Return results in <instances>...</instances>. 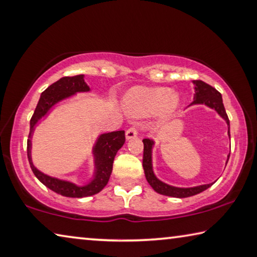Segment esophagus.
Instances as JSON below:
<instances>
[{
  "label": "esophagus",
  "mask_w": 257,
  "mask_h": 257,
  "mask_svg": "<svg viewBox=\"0 0 257 257\" xmlns=\"http://www.w3.org/2000/svg\"><path fill=\"white\" fill-rule=\"evenodd\" d=\"M137 129L135 127H130L129 129H127V132H125V138L127 140H132V138H135L137 137Z\"/></svg>",
  "instance_id": "esophagus-1"
}]
</instances>
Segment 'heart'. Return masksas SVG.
<instances>
[{"label": "heart", "mask_w": 257, "mask_h": 257, "mask_svg": "<svg viewBox=\"0 0 257 257\" xmlns=\"http://www.w3.org/2000/svg\"><path fill=\"white\" fill-rule=\"evenodd\" d=\"M123 106L134 117H144L157 113L161 119H167L180 106V97L164 87L137 85L125 93Z\"/></svg>", "instance_id": "1"}]
</instances>
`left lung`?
Instances as JSON below:
<instances>
[{"mask_svg":"<svg viewBox=\"0 0 257 257\" xmlns=\"http://www.w3.org/2000/svg\"><path fill=\"white\" fill-rule=\"evenodd\" d=\"M193 84H194L195 93H194V100L191 103V105L202 104L215 109V111H216L219 115L226 121L227 129H229L227 130V134H229L230 136V121L225 112V108H224L221 93H219L216 89L211 87V85L207 84L201 80H194ZM143 144H144L143 168H144L145 177L146 180H148L149 184L153 187V190L156 191V192L164 195H168V197L187 198V197H192V195L202 192V191L207 190L215 183L214 182V183H210V184H203V185H199L194 187H176V186L166 184V183L158 180L157 176L153 173L152 149H153L154 142L152 140H149V138H145V140H143ZM229 158H230V154L227 156V161H229Z\"/></svg>","mask_w":257,"mask_h":257,"instance_id":"8db88e82","label":"left lung"}]
</instances>
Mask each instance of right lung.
Segmentation results:
<instances>
[{"label":"right lung","mask_w":257,"mask_h":257,"mask_svg":"<svg viewBox=\"0 0 257 257\" xmlns=\"http://www.w3.org/2000/svg\"><path fill=\"white\" fill-rule=\"evenodd\" d=\"M83 77L84 75L82 74L75 76H64L57 82L49 85L46 90L41 93L40 100L36 105L34 114L30 122L31 129L27 140L28 161H30L31 168L33 170L36 178L54 192L70 198L89 197V195L100 192L104 189L109 180V176H111L114 157L116 156V152L122 148L125 141L123 130L101 134L97 138L96 144L92 149L93 159H95V175H93V180L84 186H79L75 185L74 183L48 176V175L40 172L39 169H36V167H34L31 157V140L32 134L34 132V127L44 115H47V113L50 111L52 106H55L60 100L68 98L72 95H75L76 92H87L90 90L89 85L84 82Z\"/></svg>","instance_id":"obj_1"}]
</instances>
